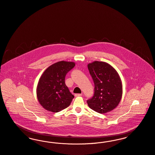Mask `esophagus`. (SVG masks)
<instances>
[{
	"instance_id": "1",
	"label": "esophagus",
	"mask_w": 155,
	"mask_h": 155,
	"mask_svg": "<svg viewBox=\"0 0 155 155\" xmlns=\"http://www.w3.org/2000/svg\"><path fill=\"white\" fill-rule=\"evenodd\" d=\"M82 96V93H81V94H74L75 97H79V96Z\"/></svg>"
}]
</instances>
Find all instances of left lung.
Masks as SVG:
<instances>
[{"label": "left lung", "instance_id": "8db88e82", "mask_svg": "<svg viewBox=\"0 0 155 155\" xmlns=\"http://www.w3.org/2000/svg\"><path fill=\"white\" fill-rule=\"evenodd\" d=\"M87 67L94 84V95L87 100L88 106L100 114L112 111L122 97V82L119 74L104 62L94 61Z\"/></svg>", "mask_w": 155, "mask_h": 155}]
</instances>
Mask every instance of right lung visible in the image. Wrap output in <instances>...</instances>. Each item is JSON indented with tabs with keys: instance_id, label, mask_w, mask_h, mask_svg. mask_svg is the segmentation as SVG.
Here are the masks:
<instances>
[{
	"instance_id": "right-lung-1",
	"label": "right lung",
	"mask_w": 155,
	"mask_h": 155,
	"mask_svg": "<svg viewBox=\"0 0 155 155\" xmlns=\"http://www.w3.org/2000/svg\"><path fill=\"white\" fill-rule=\"evenodd\" d=\"M74 66L73 62L59 61L49 66L42 74L37 85V96L45 110L58 113L71 104L74 96L66 86L65 79Z\"/></svg>"
}]
</instances>
